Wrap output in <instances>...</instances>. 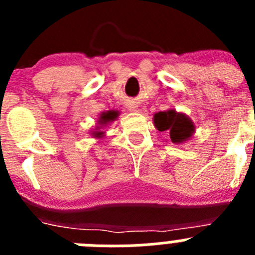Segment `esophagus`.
I'll return each instance as SVG.
<instances>
[{
  "instance_id": "esophagus-1",
  "label": "esophagus",
  "mask_w": 255,
  "mask_h": 255,
  "mask_svg": "<svg viewBox=\"0 0 255 255\" xmlns=\"http://www.w3.org/2000/svg\"><path fill=\"white\" fill-rule=\"evenodd\" d=\"M128 108H129L130 111H134V112H138V111H139L138 106H136V105H132V103H131V105L128 106Z\"/></svg>"
}]
</instances>
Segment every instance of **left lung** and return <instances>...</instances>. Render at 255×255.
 Wrapping results in <instances>:
<instances>
[{"instance_id": "1", "label": "left lung", "mask_w": 255, "mask_h": 255, "mask_svg": "<svg viewBox=\"0 0 255 255\" xmlns=\"http://www.w3.org/2000/svg\"><path fill=\"white\" fill-rule=\"evenodd\" d=\"M153 124L159 131L170 132V140L173 144H182L190 140L195 132V125L190 117L177 112L175 108L154 114Z\"/></svg>"}]
</instances>
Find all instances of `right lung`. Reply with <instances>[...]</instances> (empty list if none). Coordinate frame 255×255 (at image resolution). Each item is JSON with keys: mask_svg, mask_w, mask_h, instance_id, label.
<instances>
[{"mask_svg": "<svg viewBox=\"0 0 255 255\" xmlns=\"http://www.w3.org/2000/svg\"><path fill=\"white\" fill-rule=\"evenodd\" d=\"M119 116H120V112L115 111V110L102 112V114L100 115V117H98V121H97V123H98V126H96V129L91 131L92 136L98 139L103 138V136H105V131H102L103 128L107 126L110 123H112V121L116 120Z\"/></svg>", "mask_w": 255, "mask_h": 255, "instance_id": "obj_1", "label": "right lung"}]
</instances>
